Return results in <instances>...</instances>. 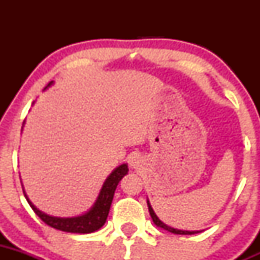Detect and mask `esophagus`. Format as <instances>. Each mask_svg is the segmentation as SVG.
Masks as SVG:
<instances>
[{"mask_svg":"<svg viewBox=\"0 0 260 260\" xmlns=\"http://www.w3.org/2000/svg\"><path fill=\"white\" fill-rule=\"evenodd\" d=\"M131 167L135 170H138L141 167V165H142V159H141L140 156H135L132 157V159H131Z\"/></svg>","mask_w":260,"mask_h":260,"instance_id":"obj_1","label":"esophagus"}]
</instances>
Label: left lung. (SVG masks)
<instances>
[{
	"mask_svg": "<svg viewBox=\"0 0 260 260\" xmlns=\"http://www.w3.org/2000/svg\"><path fill=\"white\" fill-rule=\"evenodd\" d=\"M147 205H148L149 215H151V217H152V220H153L154 225H157L158 228H162L164 230H167V232L172 233V234H179V235H192V234H198V233L203 232V230H192V232H190V230H180V229H175V228H172V226H169V225L165 224L164 221H161V220L158 219V216L154 214L153 209H152L151 204H149L148 200H147Z\"/></svg>",
	"mask_w": 260,
	"mask_h": 260,
	"instance_id": "obj_1",
	"label": "left lung"
}]
</instances>
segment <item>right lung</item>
<instances>
[{"label": "right lung", "mask_w": 260, "mask_h": 260, "mask_svg": "<svg viewBox=\"0 0 260 260\" xmlns=\"http://www.w3.org/2000/svg\"><path fill=\"white\" fill-rule=\"evenodd\" d=\"M52 85V81H50L48 86ZM46 86V88H48ZM45 88V89H46ZM128 174V165L122 164L120 166L115 167L112 171V174L107 177L104 181L103 186L101 188L98 198H96L94 205L89 209L85 214L79 215V216L73 217H57L51 216V215L45 214L41 210H39L35 205L30 201V199L26 195L25 190H23V195H25L26 200H27L28 205L31 206L35 214L43 220L45 224L49 226L54 228V229L61 230V232L67 233H77V234H89V233L96 232L101 229L106 222L107 217H108L109 209H111L112 201H113L114 191L117 188L119 181Z\"/></svg>", "instance_id": "obj_1"}]
</instances>
